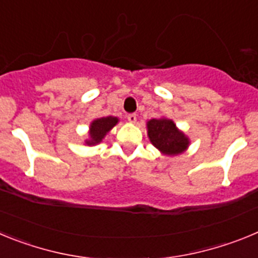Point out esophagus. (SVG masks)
I'll use <instances>...</instances> for the list:
<instances>
[{"label":"esophagus","instance_id":"1","mask_svg":"<svg viewBox=\"0 0 258 258\" xmlns=\"http://www.w3.org/2000/svg\"><path fill=\"white\" fill-rule=\"evenodd\" d=\"M127 120H129V122H136L137 121L136 113H129V115H127Z\"/></svg>","mask_w":258,"mask_h":258}]
</instances>
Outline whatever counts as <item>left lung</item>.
Returning <instances> with one entry per match:
<instances>
[{"mask_svg": "<svg viewBox=\"0 0 258 258\" xmlns=\"http://www.w3.org/2000/svg\"><path fill=\"white\" fill-rule=\"evenodd\" d=\"M147 131L152 145L166 155L181 154L188 146L187 137L168 118H152L147 122Z\"/></svg>", "mask_w": 258, "mask_h": 258, "instance_id": "obj_1", "label": "left lung"}]
</instances>
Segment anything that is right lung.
<instances>
[{"mask_svg":"<svg viewBox=\"0 0 258 258\" xmlns=\"http://www.w3.org/2000/svg\"><path fill=\"white\" fill-rule=\"evenodd\" d=\"M117 118L113 116H107V117L97 118L90 125V141H88V145H95L99 143L103 137L108 133L116 124H117Z\"/></svg>","mask_w":258,"mask_h":258,"instance_id":"add662e5","label":"right lung"}]
</instances>
